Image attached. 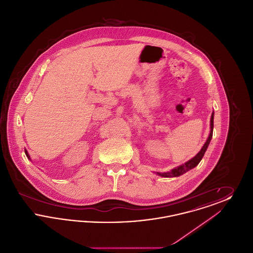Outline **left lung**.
Listing matches in <instances>:
<instances>
[{
	"label": "left lung",
	"instance_id": "8db88e82",
	"mask_svg": "<svg viewBox=\"0 0 253 253\" xmlns=\"http://www.w3.org/2000/svg\"><path fill=\"white\" fill-rule=\"evenodd\" d=\"M213 118H214V112H212L211 114V125H210V128H211V131H210V134H209V137L207 139V141L205 142V144L203 145V147L201 148V150L197 153V155L195 157H193L192 159L188 160L186 163L182 164L180 166L176 167V168L172 169H170L169 171L167 172H156L157 175L159 176H162V177H176V176H179L182 175L183 173L187 172L188 170L192 169L196 167L199 162L201 161V159L204 157L205 153L210 145V142L212 138V132H213Z\"/></svg>",
	"mask_w": 253,
	"mask_h": 253
}]
</instances>
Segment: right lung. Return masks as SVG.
Masks as SVG:
<instances>
[{
    "label": "right lung",
    "instance_id": "1",
    "mask_svg": "<svg viewBox=\"0 0 253 253\" xmlns=\"http://www.w3.org/2000/svg\"><path fill=\"white\" fill-rule=\"evenodd\" d=\"M24 152H25V155H26V157H28V158H29V159H31V158H30V156H29V155H28V152H27V151H26V149H24Z\"/></svg>",
    "mask_w": 253,
    "mask_h": 253
}]
</instances>
